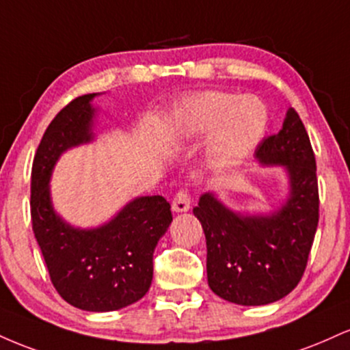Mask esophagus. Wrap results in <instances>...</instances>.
<instances>
[{"instance_id":"1","label":"esophagus","mask_w":350,"mask_h":350,"mask_svg":"<svg viewBox=\"0 0 350 350\" xmlns=\"http://www.w3.org/2000/svg\"><path fill=\"white\" fill-rule=\"evenodd\" d=\"M171 207L174 212H186L191 208V196L187 194V191H184V189H180L174 194V198H172V202H171Z\"/></svg>"}]
</instances>
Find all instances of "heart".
<instances>
[{
    "label": "heart",
    "mask_w": 350,
    "mask_h": 350,
    "mask_svg": "<svg viewBox=\"0 0 350 350\" xmlns=\"http://www.w3.org/2000/svg\"><path fill=\"white\" fill-rule=\"evenodd\" d=\"M268 124L270 113L263 100L211 90L184 103L176 133L183 142H196L214 131L208 143V159L215 167H228L258 146Z\"/></svg>",
    "instance_id": "heart-1"
}]
</instances>
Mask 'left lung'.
Wrapping results in <instances>:
<instances>
[{
    "instance_id": "left-lung-1",
    "label": "left lung",
    "mask_w": 350,
    "mask_h": 350,
    "mask_svg": "<svg viewBox=\"0 0 350 350\" xmlns=\"http://www.w3.org/2000/svg\"><path fill=\"white\" fill-rule=\"evenodd\" d=\"M265 164H283L291 194L271 217H240L204 194L194 215L207 243V280L220 298L243 306L278 301L298 286L319 222L316 158L298 111L290 108L283 128L255 150Z\"/></svg>"
}]
</instances>
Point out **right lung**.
<instances>
[{"label": "right lung", "mask_w": 350, "mask_h": 350, "mask_svg": "<svg viewBox=\"0 0 350 350\" xmlns=\"http://www.w3.org/2000/svg\"><path fill=\"white\" fill-rule=\"evenodd\" d=\"M94 97L74 98L47 126L31 171V222L59 295L83 311L105 312L136 303L150 290L152 253L172 214L163 196H148L128 204L107 226L77 230L52 211L51 171L67 148L92 139Z\"/></svg>", "instance_id": "add662e5"}]
</instances>
